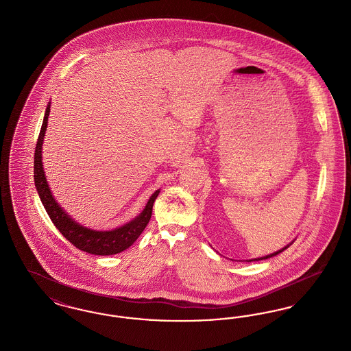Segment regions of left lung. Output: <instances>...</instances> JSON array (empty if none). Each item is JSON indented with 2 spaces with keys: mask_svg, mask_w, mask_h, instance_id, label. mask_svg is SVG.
<instances>
[{
  "mask_svg": "<svg viewBox=\"0 0 351 351\" xmlns=\"http://www.w3.org/2000/svg\"><path fill=\"white\" fill-rule=\"evenodd\" d=\"M288 246H285L284 249H282V250L276 251V252H274V254H269V255H267V256H263V258H258V259H252V261H262V259H267V258H271V256H275V255H278L279 252H282V251L285 250Z\"/></svg>",
  "mask_w": 351,
  "mask_h": 351,
  "instance_id": "8db88e82",
  "label": "left lung"
}]
</instances>
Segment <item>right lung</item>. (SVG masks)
Segmentation results:
<instances>
[{"label":"right lung","instance_id":"1","mask_svg":"<svg viewBox=\"0 0 351 351\" xmlns=\"http://www.w3.org/2000/svg\"><path fill=\"white\" fill-rule=\"evenodd\" d=\"M49 114H50V104L46 109L42 129L36 141V147L34 154V180H35L38 195L47 215L50 216L52 223L75 247H77L79 250L85 251L88 254L113 255V254L126 250L133 245L141 233L145 230V228L147 226L152 215V205L159 195V191H156L151 196L145 210L138 217L114 230L96 232L76 223L73 219L68 217L66 212L58 205L56 201L53 200L49 184L46 182L45 171L42 167V143H43L46 128H47Z\"/></svg>","mask_w":351,"mask_h":351}]
</instances>
